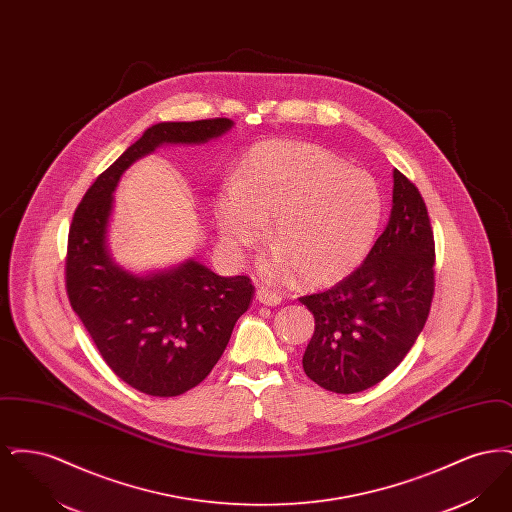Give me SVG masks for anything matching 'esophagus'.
<instances>
[{"label": "esophagus", "mask_w": 512, "mask_h": 512, "mask_svg": "<svg viewBox=\"0 0 512 512\" xmlns=\"http://www.w3.org/2000/svg\"><path fill=\"white\" fill-rule=\"evenodd\" d=\"M257 299H259V303L268 305V307H276V305H280V301H282V297H280L278 293L268 292L265 288L257 290Z\"/></svg>", "instance_id": "obj_1"}]
</instances>
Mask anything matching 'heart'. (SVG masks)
Wrapping results in <instances>:
<instances>
[{
    "label": "heart",
    "mask_w": 512,
    "mask_h": 512,
    "mask_svg": "<svg viewBox=\"0 0 512 512\" xmlns=\"http://www.w3.org/2000/svg\"><path fill=\"white\" fill-rule=\"evenodd\" d=\"M382 213V192L370 172L288 140L253 147L215 201L224 244L234 251L255 245L272 220L276 247L261 259L263 274L284 280L297 272L311 286L336 284L365 261Z\"/></svg>",
    "instance_id": "1"
}]
</instances>
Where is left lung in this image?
Instances as JSON below:
<instances>
[{"label":"left lung","mask_w":512,"mask_h":512,"mask_svg":"<svg viewBox=\"0 0 512 512\" xmlns=\"http://www.w3.org/2000/svg\"><path fill=\"white\" fill-rule=\"evenodd\" d=\"M436 244L426 203L393 171L390 222L363 265L334 288L299 297L315 317L303 355L320 388L357 393L382 382L411 351L430 315Z\"/></svg>","instance_id":"1"}]
</instances>
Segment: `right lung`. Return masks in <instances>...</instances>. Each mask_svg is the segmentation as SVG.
<instances>
[{"label": "right lung", "mask_w": 512, "mask_h": 512, "mask_svg": "<svg viewBox=\"0 0 512 512\" xmlns=\"http://www.w3.org/2000/svg\"><path fill=\"white\" fill-rule=\"evenodd\" d=\"M230 119L159 122L101 172L74 211L65 286L107 366L134 390L174 397L192 390L217 365L234 324L249 309L247 276L224 278L186 261L138 276L113 263L107 224L122 172L161 144H201L232 128Z\"/></svg>", "instance_id": "add662e5"}]
</instances>
